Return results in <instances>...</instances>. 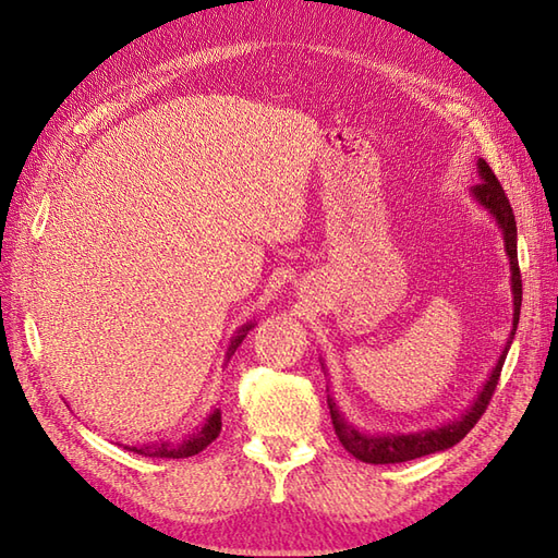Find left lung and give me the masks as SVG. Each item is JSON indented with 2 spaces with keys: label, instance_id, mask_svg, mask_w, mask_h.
Instances as JSON below:
<instances>
[{
  "label": "left lung",
  "instance_id": "8db88e82",
  "mask_svg": "<svg viewBox=\"0 0 558 558\" xmlns=\"http://www.w3.org/2000/svg\"><path fill=\"white\" fill-rule=\"evenodd\" d=\"M477 174H480L482 181L477 185H472L468 193L482 209H486L488 214L496 218V223L502 232L505 253H508V258H510L512 330H510V337H508V344H505V349L500 351L498 363L494 365L492 375H488V379L482 386V391L477 393L475 400H472L470 408L459 418H451V421H447V424L433 426V428H424V430H416V433H365V430L353 426L351 421L344 416V412L340 410V404L335 402L332 396H328V408H330L335 435L340 437L342 447L351 456H356V459L363 461V463H373V465L404 463V461L421 459V456H428V453L445 451V449L453 447L456 442H461L472 428H475L480 416L486 410L488 400H492V396L496 391L500 369H502L505 359H508V351H510V344H512L514 332H517V324H519V312H521V275H519V260H517V221H514V214H512L508 195H505L500 181L496 179V174L492 172V167L486 165L484 158L477 160ZM320 367H324V363H320Z\"/></svg>",
  "mask_w": 558,
  "mask_h": 558
}]
</instances>
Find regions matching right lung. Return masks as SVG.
Masks as SVG:
<instances>
[{
    "mask_svg": "<svg viewBox=\"0 0 558 558\" xmlns=\"http://www.w3.org/2000/svg\"><path fill=\"white\" fill-rule=\"evenodd\" d=\"M251 328H253V324H251V320H246V324L232 335V340H230L228 351H226V363L232 359V353L238 351V347L242 344V340L248 335ZM218 433H221V410L216 408L207 416L205 426L197 428L195 433H191L189 437H185V440H181L177 445L174 442H148V445H125L123 449L134 451L140 456H148V459H189V456H195L205 447H209L218 437Z\"/></svg>",
    "mask_w": 558,
    "mask_h": 558,
    "instance_id": "right-lung-1",
    "label": "right lung"
}]
</instances>
